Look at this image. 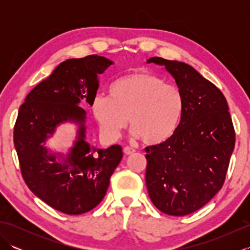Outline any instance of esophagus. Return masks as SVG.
Returning <instances> with one entry per match:
<instances>
[{
	"mask_svg": "<svg viewBox=\"0 0 250 250\" xmlns=\"http://www.w3.org/2000/svg\"><path fill=\"white\" fill-rule=\"evenodd\" d=\"M124 152L125 153L126 156H129V155H132V153H134L135 149H134V148H132V147L126 146V147L124 148Z\"/></svg>",
	"mask_w": 250,
	"mask_h": 250,
	"instance_id": "obj_1",
	"label": "esophagus"
}]
</instances>
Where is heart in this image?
I'll return each instance as SVG.
<instances>
[{"instance_id": "b5f03b06", "label": "heart", "mask_w": 250, "mask_h": 250, "mask_svg": "<svg viewBox=\"0 0 250 250\" xmlns=\"http://www.w3.org/2000/svg\"><path fill=\"white\" fill-rule=\"evenodd\" d=\"M184 100L173 84L148 72L133 73L109 86L108 97L97 95L92 111L108 140H117L128 125L132 135L147 145L171 137L182 118Z\"/></svg>"}]
</instances>
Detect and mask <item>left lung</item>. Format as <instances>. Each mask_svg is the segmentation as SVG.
Masks as SVG:
<instances>
[{"instance_id": "obj_1", "label": "left lung", "mask_w": 250, "mask_h": 250, "mask_svg": "<svg viewBox=\"0 0 250 250\" xmlns=\"http://www.w3.org/2000/svg\"><path fill=\"white\" fill-rule=\"evenodd\" d=\"M147 63L166 66L184 100L174 134L145 148L146 186L159 210L185 216L214 198L225 183L235 133L225 95L184 62L152 57Z\"/></svg>"}]
</instances>
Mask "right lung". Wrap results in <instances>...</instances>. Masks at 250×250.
<instances>
[{
  "instance_id": "1",
  "label": "right lung",
  "mask_w": 250,
  "mask_h": 250,
  "mask_svg": "<svg viewBox=\"0 0 250 250\" xmlns=\"http://www.w3.org/2000/svg\"><path fill=\"white\" fill-rule=\"evenodd\" d=\"M113 64L97 55L62 62L32 89L19 108L14 144L21 174L37 198L61 213L81 215L93 209L105 196L122 159L120 145L100 149L86 141V110L78 106L82 101L92 106L98 76ZM64 122L79 125L66 155L45 147L56 126Z\"/></svg>"
}]
</instances>
